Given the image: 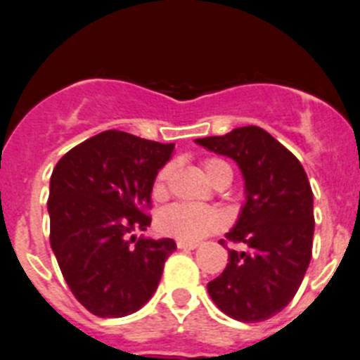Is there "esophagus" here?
Segmentation results:
<instances>
[{"mask_svg": "<svg viewBox=\"0 0 360 360\" xmlns=\"http://www.w3.org/2000/svg\"><path fill=\"white\" fill-rule=\"evenodd\" d=\"M176 247L178 249H184V250H195L198 247V243H189V241H176Z\"/></svg>", "mask_w": 360, "mask_h": 360, "instance_id": "34e87169", "label": "esophagus"}]
</instances>
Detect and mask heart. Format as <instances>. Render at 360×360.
I'll use <instances>...</instances> for the list:
<instances>
[{"label": "heart", "mask_w": 360, "mask_h": 360, "mask_svg": "<svg viewBox=\"0 0 360 360\" xmlns=\"http://www.w3.org/2000/svg\"><path fill=\"white\" fill-rule=\"evenodd\" d=\"M171 165H164L155 176L151 193L155 198H164L167 195V182L171 176ZM203 169L211 178L212 184L224 174L232 176V171L224 160L218 158H207L203 162ZM158 231L165 236L176 238L180 241H196L203 240L212 232L219 231L225 225V216L211 205H198V203H173L169 207L162 209L157 218Z\"/></svg>", "instance_id": "1"}]
</instances>
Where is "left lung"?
Returning a JSON list of instances; mask_svg holds the SVG:
<instances>
[{
    "mask_svg": "<svg viewBox=\"0 0 360 360\" xmlns=\"http://www.w3.org/2000/svg\"><path fill=\"white\" fill-rule=\"evenodd\" d=\"M209 151L232 158L245 180V205L227 240L224 272L207 290L219 310L243 323L270 319L287 307L311 259L314 195L303 165L274 136L243 126L221 136L196 139Z\"/></svg>",
    "mask_w": 360,
    "mask_h": 360,
    "instance_id": "left-lung-1",
    "label": "left lung"
}]
</instances>
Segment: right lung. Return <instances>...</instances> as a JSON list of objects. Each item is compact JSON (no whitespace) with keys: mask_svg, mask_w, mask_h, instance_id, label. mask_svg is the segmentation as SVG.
I'll return each mask as SVG.
<instances>
[{"mask_svg":"<svg viewBox=\"0 0 360 360\" xmlns=\"http://www.w3.org/2000/svg\"><path fill=\"white\" fill-rule=\"evenodd\" d=\"M174 144L103 131L70 149L50 178V245L79 303L98 317L129 316L157 290L171 238H136L151 187Z\"/></svg>","mask_w":360,"mask_h":360,"instance_id":"right-lung-1","label":"right lung"}]
</instances>
